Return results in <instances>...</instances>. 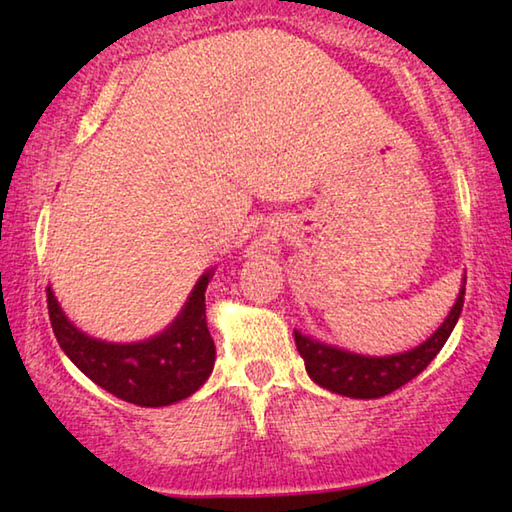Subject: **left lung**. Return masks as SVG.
I'll return each mask as SVG.
<instances>
[{
	"label": "left lung",
	"mask_w": 512,
	"mask_h": 512,
	"mask_svg": "<svg viewBox=\"0 0 512 512\" xmlns=\"http://www.w3.org/2000/svg\"><path fill=\"white\" fill-rule=\"evenodd\" d=\"M462 305H464V285L451 312H448V317L444 319V324H441L439 329L423 342V345L409 349V352L404 354H393V356L352 354V352H345V349L312 340L308 335H301L299 331H294L296 349H299V354L305 361V370H308L310 379L322 388H326V391L347 395V398H361V400L381 398V395L393 393L395 388H400L416 375H421L427 365H430L432 358L437 356L441 352V347L446 345L448 335L453 333L457 319H460Z\"/></svg>",
	"instance_id": "left-lung-1"
}]
</instances>
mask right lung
<instances>
[{"label":"right lung","instance_id":"right-lung-1","mask_svg":"<svg viewBox=\"0 0 512 512\" xmlns=\"http://www.w3.org/2000/svg\"><path fill=\"white\" fill-rule=\"evenodd\" d=\"M213 276L197 280L179 317L154 338L119 345L96 340L68 322L48 287V315L64 354L105 391L137 407H165L193 395L209 379L216 345L207 326L204 292Z\"/></svg>","mask_w":512,"mask_h":512}]
</instances>
